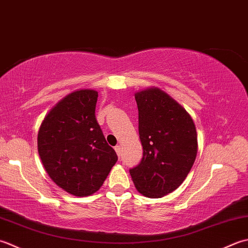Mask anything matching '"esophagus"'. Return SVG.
Returning a JSON list of instances; mask_svg holds the SVG:
<instances>
[{
  "label": "esophagus",
  "mask_w": 248,
  "mask_h": 248,
  "mask_svg": "<svg viewBox=\"0 0 248 248\" xmlns=\"http://www.w3.org/2000/svg\"><path fill=\"white\" fill-rule=\"evenodd\" d=\"M114 150H115V152H117L118 156L120 157V156H121V153H122V150H121V146H120V145L114 146Z\"/></svg>",
  "instance_id": "esophagus-1"
}]
</instances>
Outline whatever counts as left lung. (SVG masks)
<instances>
[{
    "instance_id": "left-lung-1",
    "label": "left lung",
    "mask_w": 248,
    "mask_h": 248,
    "mask_svg": "<svg viewBox=\"0 0 248 248\" xmlns=\"http://www.w3.org/2000/svg\"><path fill=\"white\" fill-rule=\"evenodd\" d=\"M135 98L143 157L129 173L140 194L160 198L183 183L195 163L196 126L187 111L158 88L140 91Z\"/></svg>"
}]
</instances>
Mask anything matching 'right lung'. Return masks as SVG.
Segmentation results:
<instances>
[{"instance_id": "obj_1", "label": "right lung", "mask_w": 248, "mask_h": 248, "mask_svg": "<svg viewBox=\"0 0 248 248\" xmlns=\"http://www.w3.org/2000/svg\"><path fill=\"white\" fill-rule=\"evenodd\" d=\"M97 97L89 89L66 95L38 130V154L50 179L77 197L96 193L118 160L95 118Z\"/></svg>"}]
</instances>
